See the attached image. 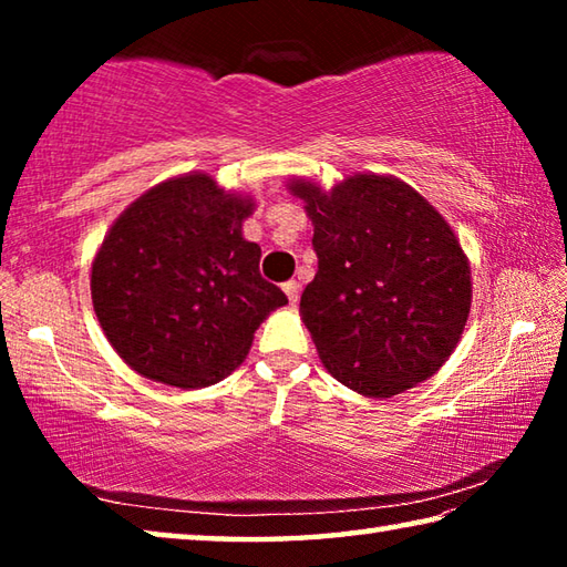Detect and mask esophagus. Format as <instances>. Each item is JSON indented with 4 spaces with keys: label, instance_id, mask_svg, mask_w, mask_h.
<instances>
[{
    "label": "esophagus",
    "instance_id": "esophagus-1",
    "mask_svg": "<svg viewBox=\"0 0 567 567\" xmlns=\"http://www.w3.org/2000/svg\"><path fill=\"white\" fill-rule=\"evenodd\" d=\"M282 290H285V295H287V300H290L292 305L297 302V297H300V285H297L295 280H287V282L282 285Z\"/></svg>",
    "mask_w": 567,
    "mask_h": 567
}]
</instances>
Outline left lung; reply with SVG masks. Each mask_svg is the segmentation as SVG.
<instances>
[{
	"instance_id": "8db88e82",
	"label": "left lung",
	"mask_w": 567,
	"mask_h": 567,
	"mask_svg": "<svg viewBox=\"0 0 567 567\" xmlns=\"http://www.w3.org/2000/svg\"><path fill=\"white\" fill-rule=\"evenodd\" d=\"M307 203L318 275L302 320L334 380L392 398L435 375L463 334L470 265L443 217L395 177L354 175L330 195L290 187Z\"/></svg>"
}]
</instances>
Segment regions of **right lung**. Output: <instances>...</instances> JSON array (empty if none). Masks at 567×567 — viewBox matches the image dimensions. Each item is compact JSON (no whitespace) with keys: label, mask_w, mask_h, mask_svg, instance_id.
Listing matches in <instances>:
<instances>
[{"label":"right lung","mask_w":567,"mask_h":567,"mask_svg":"<svg viewBox=\"0 0 567 567\" xmlns=\"http://www.w3.org/2000/svg\"><path fill=\"white\" fill-rule=\"evenodd\" d=\"M252 203L207 175L162 182L124 209L92 265V302L120 358L155 382L229 375L267 312L287 302L243 237Z\"/></svg>","instance_id":"obj_1"}]
</instances>
